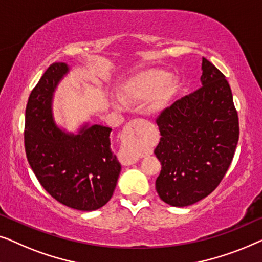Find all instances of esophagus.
Listing matches in <instances>:
<instances>
[{
    "label": "esophagus",
    "instance_id": "1",
    "mask_svg": "<svg viewBox=\"0 0 262 262\" xmlns=\"http://www.w3.org/2000/svg\"><path fill=\"white\" fill-rule=\"evenodd\" d=\"M147 126H148V123L143 120H133L126 126L128 138H129V142H128L129 143V150H127L122 157H120V161L126 166L135 164L139 160V157L132 149H138L142 145Z\"/></svg>",
    "mask_w": 262,
    "mask_h": 262
}]
</instances>
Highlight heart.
Returning a JSON list of instances; mask_svg holds the SVG:
<instances>
[{
  "label": "heart",
  "instance_id": "b5f03b06",
  "mask_svg": "<svg viewBox=\"0 0 262 262\" xmlns=\"http://www.w3.org/2000/svg\"><path fill=\"white\" fill-rule=\"evenodd\" d=\"M178 89L176 79L167 78L161 70H147L128 80L122 88L123 99L127 102H143L149 99L148 110L161 113L172 101Z\"/></svg>",
  "mask_w": 262,
  "mask_h": 262
}]
</instances>
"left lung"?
Returning a JSON list of instances; mask_svg holds the SVG:
<instances>
[{
    "instance_id": "obj_1",
    "label": "left lung",
    "mask_w": 262,
    "mask_h": 262,
    "mask_svg": "<svg viewBox=\"0 0 262 262\" xmlns=\"http://www.w3.org/2000/svg\"><path fill=\"white\" fill-rule=\"evenodd\" d=\"M202 86L160 114L161 163L156 189L165 203L187 206L212 192L223 179L238 141V117L226 77L202 60Z\"/></svg>"
}]
</instances>
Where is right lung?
<instances>
[{
	"label": "right lung",
	"instance_id": "1",
	"mask_svg": "<svg viewBox=\"0 0 262 262\" xmlns=\"http://www.w3.org/2000/svg\"><path fill=\"white\" fill-rule=\"evenodd\" d=\"M69 70L65 62H54L29 95L26 156L39 183L54 200L69 208L93 211L112 198L121 164L110 148L112 128L86 123L73 134L54 122L53 94Z\"/></svg>",
	"mask_w": 262,
	"mask_h": 262
}]
</instances>
